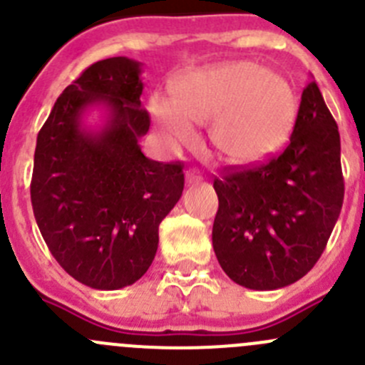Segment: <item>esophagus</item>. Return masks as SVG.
Segmentation results:
<instances>
[{"instance_id": "obj_1", "label": "esophagus", "mask_w": 365, "mask_h": 365, "mask_svg": "<svg viewBox=\"0 0 365 365\" xmlns=\"http://www.w3.org/2000/svg\"><path fill=\"white\" fill-rule=\"evenodd\" d=\"M185 180L189 185H196V183L203 182V176H201L197 171H194V169H189V171L185 173Z\"/></svg>"}]
</instances>
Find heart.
<instances>
[{
    "label": "heart",
    "instance_id": "1",
    "mask_svg": "<svg viewBox=\"0 0 365 365\" xmlns=\"http://www.w3.org/2000/svg\"><path fill=\"white\" fill-rule=\"evenodd\" d=\"M171 93L173 100H150L165 144L183 146L194 139L192 123H210L212 146L232 164H253L271 155L287 139L294 119L287 81L253 62L182 74Z\"/></svg>",
    "mask_w": 365,
    "mask_h": 365
}]
</instances>
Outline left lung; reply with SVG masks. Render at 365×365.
<instances>
[{"instance_id":"obj_1","label":"left lung","mask_w":365,"mask_h":365,"mask_svg":"<svg viewBox=\"0 0 365 365\" xmlns=\"http://www.w3.org/2000/svg\"><path fill=\"white\" fill-rule=\"evenodd\" d=\"M212 244L222 271L253 291L303 278L327 247L344 200L341 135L316 81L302 94L287 148L214 180Z\"/></svg>"}]
</instances>
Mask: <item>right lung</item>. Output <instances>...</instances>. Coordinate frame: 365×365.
<instances>
[{"label":"right lung","instance_id":"right-lung-1","mask_svg":"<svg viewBox=\"0 0 365 365\" xmlns=\"http://www.w3.org/2000/svg\"><path fill=\"white\" fill-rule=\"evenodd\" d=\"M140 63L126 56L88 66L63 88L37 135L31 207L49 251L74 280L100 291L132 285L150 269L158 225L182 196V162L144 157ZM103 104L108 125L87 133L81 115Z\"/></svg>","mask_w":365,"mask_h":365}]
</instances>
